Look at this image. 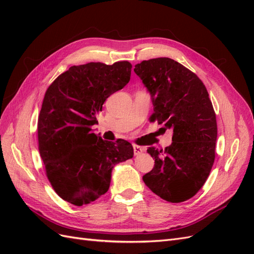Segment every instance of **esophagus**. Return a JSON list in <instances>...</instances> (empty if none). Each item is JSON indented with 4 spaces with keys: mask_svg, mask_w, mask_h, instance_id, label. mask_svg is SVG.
<instances>
[{
    "mask_svg": "<svg viewBox=\"0 0 254 254\" xmlns=\"http://www.w3.org/2000/svg\"><path fill=\"white\" fill-rule=\"evenodd\" d=\"M143 151H144V149L141 147V146L133 144V152H134V155H135V156H139V155H141V153H142Z\"/></svg>",
    "mask_w": 254,
    "mask_h": 254,
    "instance_id": "34e87169",
    "label": "esophagus"
}]
</instances>
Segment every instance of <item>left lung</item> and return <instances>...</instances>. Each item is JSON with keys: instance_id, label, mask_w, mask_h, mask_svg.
I'll return each instance as SVG.
<instances>
[{"instance_id": "obj_1", "label": "left lung", "mask_w": 254, "mask_h": 254, "mask_svg": "<svg viewBox=\"0 0 254 254\" xmlns=\"http://www.w3.org/2000/svg\"><path fill=\"white\" fill-rule=\"evenodd\" d=\"M134 73L151 96V120L173 129L168 147H148L155 166L143 181L166 201H186L202 188L215 160L217 123L209 93L195 73L171 58L144 60Z\"/></svg>"}]
</instances>
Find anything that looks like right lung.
<instances>
[{"label": "right lung", "mask_w": 254, "mask_h": 254, "mask_svg": "<svg viewBox=\"0 0 254 254\" xmlns=\"http://www.w3.org/2000/svg\"><path fill=\"white\" fill-rule=\"evenodd\" d=\"M131 64L73 65L48 88L38 118V142L48 179L64 200L80 206L107 193L113 167L133 157L129 142L93 132L105 101L130 80Z\"/></svg>", "instance_id": "obj_1"}]
</instances>
